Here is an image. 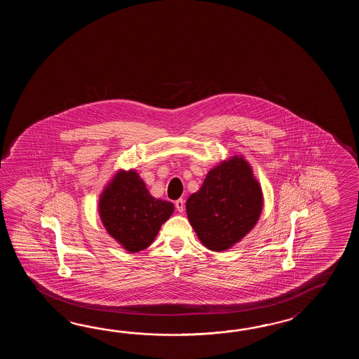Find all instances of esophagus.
<instances>
[{"label": "esophagus", "mask_w": 359, "mask_h": 359, "mask_svg": "<svg viewBox=\"0 0 359 359\" xmlns=\"http://www.w3.org/2000/svg\"><path fill=\"white\" fill-rule=\"evenodd\" d=\"M175 205H176L177 210L180 213H182L183 210H184V200L183 198H178L176 203H175Z\"/></svg>", "instance_id": "1"}]
</instances>
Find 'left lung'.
Returning <instances> with one entry per match:
<instances>
[{
  "mask_svg": "<svg viewBox=\"0 0 359 359\" xmlns=\"http://www.w3.org/2000/svg\"><path fill=\"white\" fill-rule=\"evenodd\" d=\"M263 192L243 156H231L210 169L203 186L187 198L186 212L201 244L226 252L257 224Z\"/></svg>",
  "mask_w": 359,
  "mask_h": 359,
  "instance_id": "left-lung-1",
  "label": "left lung"
}]
</instances>
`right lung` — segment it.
I'll use <instances>...</instances> for the list:
<instances>
[{"instance_id":"right-lung-1","label":"right lung","mask_w":359,"mask_h":359,"mask_svg":"<svg viewBox=\"0 0 359 359\" xmlns=\"http://www.w3.org/2000/svg\"><path fill=\"white\" fill-rule=\"evenodd\" d=\"M173 212L170 201L151 196L135 169L118 170L100 195V219L128 252L150 246Z\"/></svg>"}]
</instances>
